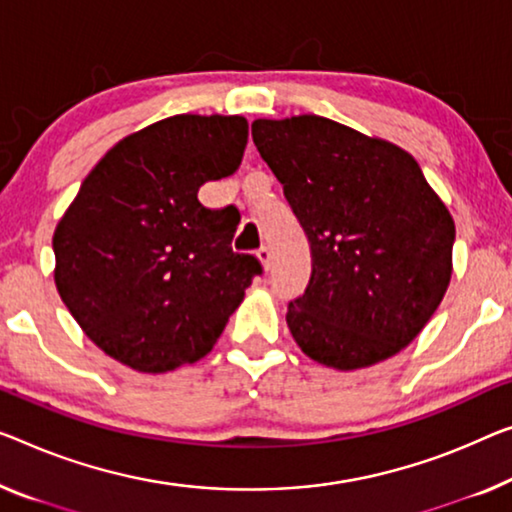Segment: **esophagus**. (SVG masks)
<instances>
[{"label":"esophagus","instance_id":"esophagus-1","mask_svg":"<svg viewBox=\"0 0 512 512\" xmlns=\"http://www.w3.org/2000/svg\"><path fill=\"white\" fill-rule=\"evenodd\" d=\"M257 259H259V262H262L264 269H269V266H271V248L269 246L259 248L257 250Z\"/></svg>","mask_w":512,"mask_h":512}]
</instances>
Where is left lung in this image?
Returning <instances> with one entry per match:
<instances>
[{"label": "left lung", "instance_id": "1", "mask_svg": "<svg viewBox=\"0 0 512 512\" xmlns=\"http://www.w3.org/2000/svg\"><path fill=\"white\" fill-rule=\"evenodd\" d=\"M253 142L310 241L287 326L312 361L361 370L430 322L453 273L455 223L414 156L317 114L255 119Z\"/></svg>", "mask_w": 512, "mask_h": 512}]
</instances>
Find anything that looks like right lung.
Wrapping results in <instances>:
<instances>
[{
    "label": "right lung",
    "mask_w": 512,
    "mask_h": 512,
    "mask_svg": "<svg viewBox=\"0 0 512 512\" xmlns=\"http://www.w3.org/2000/svg\"><path fill=\"white\" fill-rule=\"evenodd\" d=\"M248 121L174 114L98 160L57 223L55 285L98 349L144 375L207 356L262 264L232 250V207L197 200L239 170Z\"/></svg>",
    "instance_id": "add662e5"
}]
</instances>
